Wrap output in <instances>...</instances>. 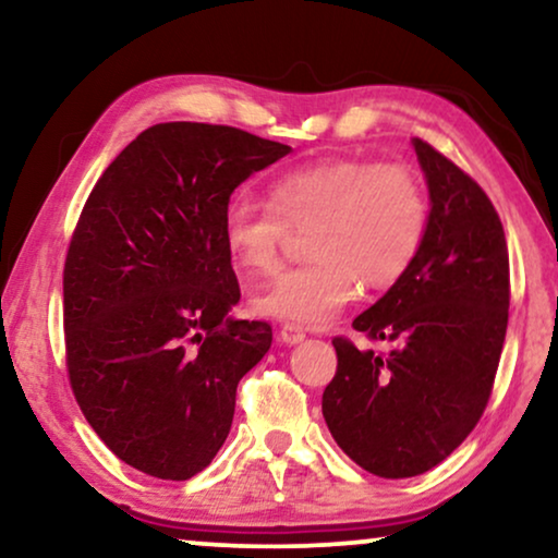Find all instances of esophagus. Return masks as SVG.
Listing matches in <instances>:
<instances>
[{"label":"esophagus","instance_id":"esophagus-1","mask_svg":"<svg viewBox=\"0 0 558 558\" xmlns=\"http://www.w3.org/2000/svg\"><path fill=\"white\" fill-rule=\"evenodd\" d=\"M307 335H304V330L300 325H289L284 323L279 327V340L287 342V345H296V342H302Z\"/></svg>","mask_w":558,"mask_h":558}]
</instances>
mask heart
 Returning <instances> with one entry per match:
<instances>
[{"label":"heart","instance_id":"b5f03b06","mask_svg":"<svg viewBox=\"0 0 558 558\" xmlns=\"http://www.w3.org/2000/svg\"><path fill=\"white\" fill-rule=\"evenodd\" d=\"M289 231H310L312 262L256 292L251 307L289 325H325L357 284L378 292L407 277L429 231V197L407 165L327 157L279 172L269 203L233 201L223 213L228 256L254 277L279 269Z\"/></svg>","mask_w":558,"mask_h":558}]
</instances>
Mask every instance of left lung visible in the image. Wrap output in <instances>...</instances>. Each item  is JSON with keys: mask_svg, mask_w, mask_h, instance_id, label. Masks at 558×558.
<instances>
[{"mask_svg": "<svg viewBox=\"0 0 558 558\" xmlns=\"http://www.w3.org/2000/svg\"><path fill=\"white\" fill-rule=\"evenodd\" d=\"M429 185V231L399 284L353 319L391 353L332 338L338 371L323 416L355 464L386 480L437 468L490 401L510 304L508 243L485 190L452 159L414 140Z\"/></svg>", "mask_w": 558, "mask_h": 558, "instance_id": "left-lung-1", "label": "left lung"}]
</instances>
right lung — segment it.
Instances as JSON below:
<instances>
[{
  "instance_id": "right-lung-1",
  "label": "right lung",
  "mask_w": 558,
  "mask_h": 558,
  "mask_svg": "<svg viewBox=\"0 0 558 558\" xmlns=\"http://www.w3.org/2000/svg\"><path fill=\"white\" fill-rule=\"evenodd\" d=\"M287 144L223 124L167 121L136 136L90 190L63 269L73 396L121 462L190 480L231 432L239 380L271 348L241 300L223 213Z\"/></svg>"
}]
</instances>
